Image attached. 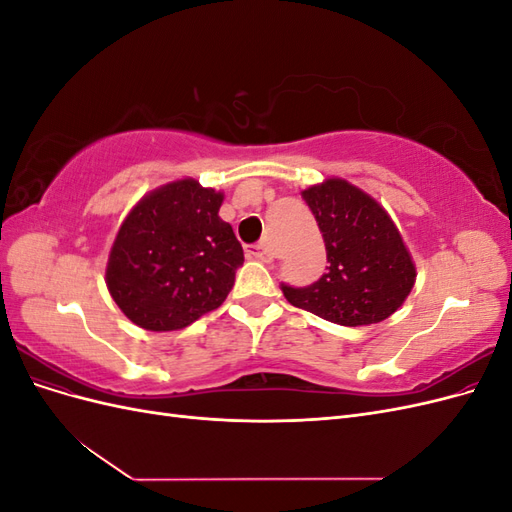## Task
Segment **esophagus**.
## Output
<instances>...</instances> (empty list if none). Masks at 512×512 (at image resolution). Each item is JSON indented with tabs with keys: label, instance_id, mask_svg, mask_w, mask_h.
Returning <instances> with one entry per match:
<instances>
[{
	"label": "esophagus",
	"instance_id": "obj_1",
	"mask_svg": "<svg viewBox=\"0 0 512 512\" xmlns=\"http://www.w3.org/2000/svg\"><path fill=\"white\" fill-rule=\"evenodd\" d=\"M245 252H247V256H252V258H256V260H260V262H271V260L275 258L273 250H271V247H269L267 243L250 245Z\"/></svg>",
	"mask_w": 512,
	"mask_h": 512
}]
</instances>
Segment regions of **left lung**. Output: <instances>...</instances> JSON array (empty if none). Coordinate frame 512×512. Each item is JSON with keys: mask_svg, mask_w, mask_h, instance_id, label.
Segmentation results:
<instances>
[{"mask_svg": "<svg viewBox=\"0 0 512 512\" xmlns=\"http://www.w3.org/2000/svg\"><path fill=\"white\" fill-rule=\"evenodd\" d=\"M327 247V273L307 288L282 286L301 309L342 327L376 324L404 305L416 265L378 200L350 181L329 177L301 192Z\"/></svg>", "mask_w": 512, "mask_h": 512, "instance_id": "obj_1", "label": "left lung"}]
</instances>
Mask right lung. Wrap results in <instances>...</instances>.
Wrapping results in <instances>:
<instances>
[{"label":"right lung","instance_id":"right-lung-1","mask_svg":"<svg viewBox=\"0 0 512 512\" xmlns=\"http://www.w3.org/2000/svg\"><path fill=\"white\" fill-rule=\"evenodd\" d=\"M224 192L196 179L147 192L121 222L106 288L145 331H179L218 309L243 265V247L220 218Z\"/></svg>","mask_w":512,"mask_h":512}]
</instances>
